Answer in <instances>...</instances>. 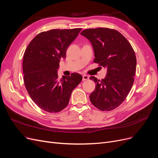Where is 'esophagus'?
I'll return each mask as SVG.
<instances>
[{"mask_svg": "<svg viewBox=\"0 0 158 158\" xmlns=\"http://www.w3.org/2000/svg\"><path fill=\"white\" fill-rule=\"evenodd\" d=\"M89 79V76L88 75H85V74H84L82 76V80L83 81H85V80H88Z\"/></svg>", "mask_w": 158, "mask_h": 158, "instance_id": "obj_1", "label": "esophagus"}]
</instances>
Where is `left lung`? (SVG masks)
Instances as JSON below:
<instances>
[{"instance_id":"obj_1","label":"left lung","mask_w":158,"mask_h":158,"mask_svg":"<svg viewBox=\"0 0 158 158\" xmlns=\"http://www.w3.org/2000/svg\"><path fill=\"white\" fill-rule=\"evenodd\" d=\"M91 42L94 63L107 68L102 81L94 76L95 89L90 102L101 111H111L124 102L132 88L136 67V58L131 45L120 32L106 27L87 29L80 33Z\"/></svg>"}]
</instances>
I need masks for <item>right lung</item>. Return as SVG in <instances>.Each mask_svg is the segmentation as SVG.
I'll return each instance as SVG.
<instances>
[{
  "label": "right lung",
  "instance_id": "add662e5",
  "mask_svg": "<svg viewBox=\"0 0 158 158\" xmlns=\"http://www.w3.org/2000/svg\"><path fill=\"white\" fill-rule=\"evenodd\" d=\"M82 28L51 30L41 32L28 45L23 59V81L31 99L49 113H57L68 106L73 89L82 80L78 73L58 78L57 70L69 45Z\"/></svg>",
  "mask_w": 158,
  "mask_h": 158
}]
</instances>
